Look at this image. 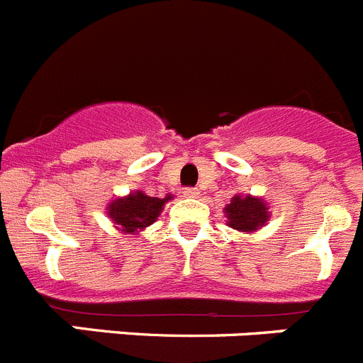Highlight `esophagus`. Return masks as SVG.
I'll return each mask as SVG.
<instances>
[{"instance_id": "1", "label": "esophagus", "mask_w": 363, "mask_h": 363, "mask_svg": "<svg viewBox=\"0 0 363 363\" xmlns=\"http://www.w3.org/2000/svg\"><path fill=\"white\" fill-rule=\"evenodd\" d=\"M184 196L185 198H198L200 196V191L196 187H185L184 189Z\"/></svg>"}]
</instances>
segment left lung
Instances as JSON below:
<instances>
[{"label":"left lung","instance_id":"1","mask_svg":"<svg viewBox=\"0 0 363 363\" xmlns=\"http://www.w3.org/2000/svg\"><path fill=\"white\" fill-rule=\"evenodd\" d=\"M227 223L233 229L242 233H252L267 221V207L262 200L251 196H234L233 201L225 207Z\"/></svg>","mask_w":363,"mask_h":363}]
</instances>
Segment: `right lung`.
<instances>
[{
    "label": "right lung",
    "instance_id": "obj_1",
    "mask_svg": "<svg viewBox=\"0 0 363 363\" xmlns=\"http://www.w3.org/2000/svg\"><path fill=\"white\" fill-rule=\"evenodd\" d=\"M167 200H171V196L150 198L143 192H134L130 196L112 201L108 205V216L116 225H121L125 233H138L156 221Z\"/></svg>",
    "mask_w": 363,
    "mask_h": 363
}]
</instances>
